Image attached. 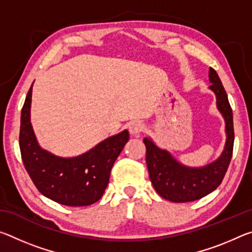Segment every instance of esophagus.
<instances>
[{
  "label": "esophagus",
  "instance_id": "1",
  "mask_svg": "<svg viewBox=\"0 0 252 252\" xmlns=\"http://www.w3.org/2000/svg\"><path fill=\"white\" fill-rule=\"evenodd\" d=\"M144 130V125L139 121L132 122L129 126V132L132 135H139Z\"/></svg>",
  "mask_w": 252,
  "mask_h": 252
}]
</instances>
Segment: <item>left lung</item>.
I'll return each instance as SVG.
<instances>
[{"mask_svg": "<svg viewBox=\"0 0 252 252\" xmlns=\"http://www.w3.org/2000/svg\"><path fill=\"white\" fill-rule=\"evenodd\" d=\"M209 88L217 97V108L224 118L227 133L224 149L218 159L202 168L186 167L167 150L158 148L151 139H143L149 177L158 194L169 201L190 202L206 197L222 182L231 161L234 141L232 109L219 75L212 67L209 70Z\"/></svg>", "mask_w": 252, "mask_h": 252, "instance_id": "1", "label": "left lung"}]
</instances>
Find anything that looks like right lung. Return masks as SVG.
Masks as SVG:
<instances>
[{
  "label": "right lung",
  "instance_id": "1",
  "mask_svg": "<svg viewBox=\"0 0 252 252\" xmlns=\"http://www.w3.org/2000/svg\"><path fill=\"white\" fill-rule=\"evenodd\" d=\"M32 85L21 112L19 139L24 167L46 198L69 207L90 206L103 195L111 169L129 140V132L110 136L78 157L54 156L43 150L34 135L30 118Z\"/></svg>",
  "mask_w": 252,
  "mask_h": 252
}]
</instances>
